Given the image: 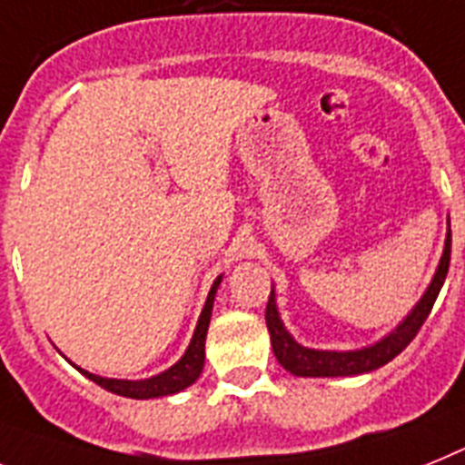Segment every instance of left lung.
<instances>
[{
    "label": "left lung",
    "instance_id": "8db88e82",
    "mask_svg": "<svg viewBox=\"0 0 465 465\" xmlns=\"http://www.w3.org/2000/svg\"><path fill=\"white\" fill-rule=\"evenodd\" d=\"M450 255L451 232H447L444 251L442 257H440L438 269H435V276H432V281L428 283V288H425V292L420 295L419 302L413 305V310L409 312L407 317L401 319L388 335H383V338L373 342V345L359 347V350H314V347L300 345V342L291 335V331L283 326V319H281L279 307H276L274 286H272V295H269L267 314H264V319H267V329L269 335H272L274 357L279 359V364L283 366L286 371H291L292 376L302 378H338L376 371V369L385 366L388 361H392V359L416 338L419 329L423 326L428 314H430L435 300H438L444 279H447V272H450Z\"/></svg>",
    "mask_w": 465,
    "mask_h": 465
}]
</instances>
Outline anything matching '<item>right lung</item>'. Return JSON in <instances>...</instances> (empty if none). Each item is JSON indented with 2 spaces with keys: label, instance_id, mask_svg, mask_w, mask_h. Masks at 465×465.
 <instances>
[{
  "label": "right lung",
  "instance_id": "obj_1",
  "mask_svg": "<svg viewBox=\"0 0 465 465\" xmlns=\"http://www.w3.org/2000/svg\"><path fill=\"white\" fill-rule=\"evenodd\" d=\"M222 283V274L214 279L213 288L208 292V300L203 305L201 317H198L196 331H193V338H191L186 352L182 354L179 361H174L170 369H165L158 376L143 378V381H124V378H104L96 376V373H89L80 366H75L73 361L70 364L75 366L82 376H87L89 381H94L96 385H101L104 390L113 392V395L120 397H132V400H153V397H167V395H177L182 390H186L189 385H193L198 381L203 371V364H205V335H208L210 317H213V305H214V295H217V288Z\"/></svg>",
  "mask_w": 465,
  "mask_h": 465
}]
</instances>
